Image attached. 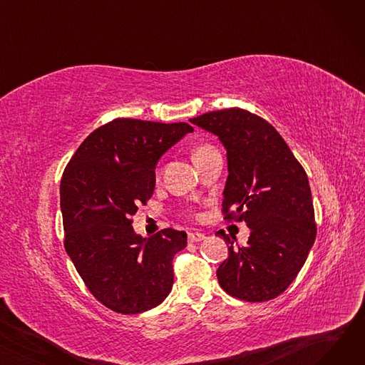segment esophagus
<instances>
[{
  "mask_svg": "<svg viewBox=\"0 0 365 365\" xmlns=\"http://www.w3.org/2000/svg\"><path fill=\"white\" fill-rule=\"evenodd\" d=\"M202 240H205V235L201 234V232H189L187 234V241L189 242H200Z\"/></svg>",
  "mask_w": 365,
  "mask_h": 365,
  "instance_id": "obj_1",
  "label": "esophagus"
}]
</instances>
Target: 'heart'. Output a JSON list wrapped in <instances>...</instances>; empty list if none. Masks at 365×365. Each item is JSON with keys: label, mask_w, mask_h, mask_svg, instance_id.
Instances as JSON below:
<instances>
[{"label": "heart", "mask_w": 365, "mask_h": 365, "mask_svg": "<svg viewBox=\"0 0 365 365\" xmlns=\"http://www.w3.org/2000/svg\"><path fill=\"white\" fill-rule=\"evenodd\" d=\"M212 150H215V148H213V146L205 145V143L198 145V146H195V148H194V150H192V158H194V161H197V160H200V158L205 157L207 153H210Z\"/></svg>", "instance_id": "1"}]
</instances>
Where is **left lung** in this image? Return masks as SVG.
Instances as JSON below:
<instances>
[{
	"mask_svg": "<svg viewBox=\"0 0 365 365\" xmlns=\"http://www.w3.org/2000/svg\"><path fill=\"white\" fill-rule=\"evenodd\" d=\"M216 134L227 157L223 190L225 220L250 227L245 245L231 244L217 269L222 289L245 302L279 296L297 277L317 237L312 194L306 171L279 133L240 108L213 110L189 120Z\"/></svg>",
	"mask_w": 365,
	"mask_h": 365,
	"instance_id": "1",
	"label": "left lung"
}]
</instances>
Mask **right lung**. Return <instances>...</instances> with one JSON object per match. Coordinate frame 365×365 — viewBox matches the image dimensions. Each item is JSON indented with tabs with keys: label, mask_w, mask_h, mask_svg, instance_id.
I'll list each match as a JSON object with an SVG mask.
<instances>
[{
	"label": "right lung",
	"mask_w": 365,
	"mask_h": 365,
	"mask_svg": "<svg viewBox=\"0 0 365 365\" xmlns=\"http://www.w3.org/2000/svg\"><path fill=\"white\" fill-rule=\"evenodd\" d=\"M187 123L117 118L80 145L61 182L65 250L90 293L113 312L155 308L173 287V257L186 232H134L131 216L155 187L163 153L192 133Z\"/></svg>",
	"instance_id": "1"
}]
</instances>
